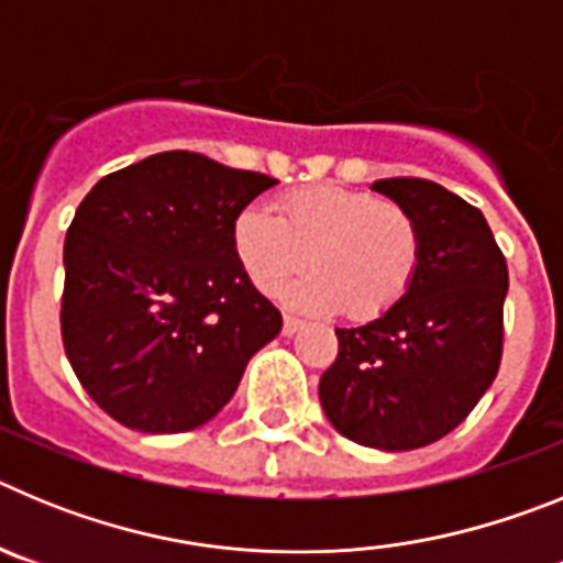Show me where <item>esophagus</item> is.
Segmentation results:
<instances>
[{"label":"esophagus","instance_id":"esophagus-1","mask_svg":"<svg viewBox=\"0 0 563 563\" xmlns=\"http://www.w3.org/2000/svg\"><path fill=\"white\" fill-rule=\"evenodd\" d=\"M301 327H305V321H301V318L285 316V327H282V332H285V335L290 338V335H296V332L301 330Z\"/></svg>","mask_w":563,"mask_h":563}]
</instances>
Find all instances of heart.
I'll list each match as a JSON object with an SVG mask.
<instances>
[{
    "label": "heart",
    "instance_id": "heart-1",
    "mask_svg": "<svg viewBox=\"0 0 563 563\" xmlns=\"http://www.w3.org/2000/svg\"><path fill=\"white\" fill-rule=\"evenodd\" d=\"M233 251L247 278L273 296L305 271L287 298L305 310H341L355 321L377 318L409 292L422 236L409 208L361 188L305 186L267 206H247L233 222Z\"/></svg>",
    "mask_w": 563,
    "mask_h": 563
}]
</instances>
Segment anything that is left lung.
Wrapping results in <instances>:
<instances>
[{
    "mask_svg": "<svg viewBox=\"0 0 563 563\" xmlns=\"http://www.w3.org/2000/svg\"><path fill=\"white\" fill-rule=\"evenodd\" d=\"M420 225V267L380 318L335 330L324 415L357 445L411 451L454 431L494 383L505 343L507 262L479 208L420 177L377 180Z\"/></svg>",
    "mask_w": 563,
    "mask_h": 563,
    "instance_id": "obj_1",
    "label": "left lung"
}]
</instances>
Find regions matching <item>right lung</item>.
<instances>
[{
  "label": "right lung",
  "instance_id": "right-lung-1",
  "mask_svg": "<svg viewBox=\"0 0 563 563\" xmlns=\"http://www.w3.org/2000/svg\"><path fill=\"white\" fill-rule=\"evenodd\" d=\"M276 183L161 152L84 197L64 239L62 341L112 420L146 434L197 429L282 332L233 251L236 217Z\"/></svg>",
  "mask_w": 563,
  "mask_h": 563
}]
</instances>
